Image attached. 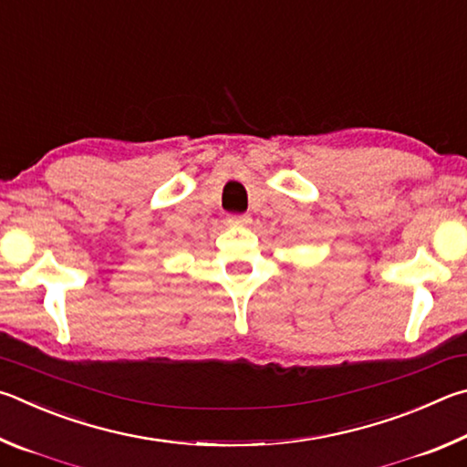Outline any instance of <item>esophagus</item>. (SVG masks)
I'll return each instance as SVG.
<instances>
[{
  "instance_id": "34e87169",
  "label": "esophagus",
  "mask_w": 467,
  "mask_h": 467,
  "mask_svg": "<svg viewBox=\"0 0 467 467\" xmlns=\"http://www.w3.org/2000/svg\"><path fill=\"white\" fill-rule=\"evenodd\" d=\"M250 215H229L227 223L229 225H248L250 223Z\"/></svg>"
}]
</instances>
